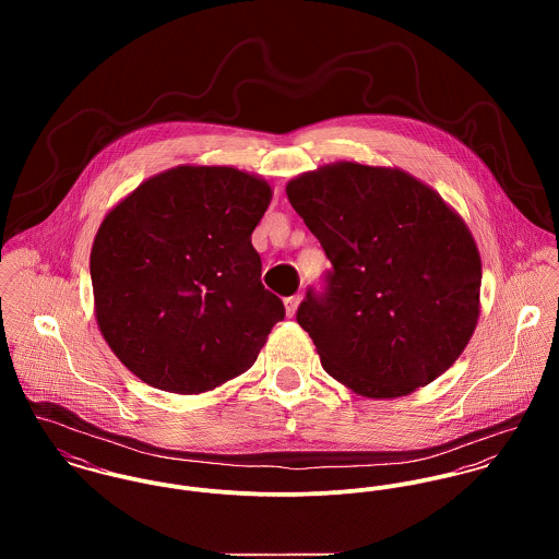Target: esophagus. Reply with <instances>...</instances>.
I'll use <instances>...</instances> for the list:
<instances>
[{
	"label": "esophagus",
	"instance_id": "1",
	"mask_svg": "<svg viewBox=\"0 0 559 559\" xmlns=\"http://www.w3.org/2000/svg\"><path fill=\"white\" fill-rule=\"evenodd\" d=\"M299 304H301V297H299V295L284 299V308H286V317H288V319H293V317L297 314V310H299Z\"/></svg>",
	"mask_w": 559,
	"mask_h": 559
}]
</instances>
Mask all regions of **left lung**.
Segmentation results:
<instances>
[{"label":"left lung","mask_w":559,"mask_h":559,"mask_svg":"<svg viewBox=\"0 0 559 559\" xmlns=\"http://www.w3.org/2000/svg\"><path fill=\"white\" fill-rule=\"evenodd\" d=\"M286 195L333 264L301 304L329 377L364 399L413 394L463 355L479 319L481 260L465 219L400 167L335 160Z\"/></svg>","instance_id":"8db88e82"}]
</instances>
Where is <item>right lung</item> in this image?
<instances>
[{
	"instance_id": "1",
	"label": "right lung",
	"mask_w": 559,
	"mask_h": 559,
	"mask_svg": "<svg viewBox=\"0 0 559 559\" xmlns=\"http://www.w3.org/2000/svg\"><path fill=\"white\" fill-rule=\"evenodd\" d=\"M271 185L233 165H176L122 198L90 251L96 324L114 355L169 394L249 370L284 304L264 290L251 233Z\"/></svg>"
}]
</instances>
